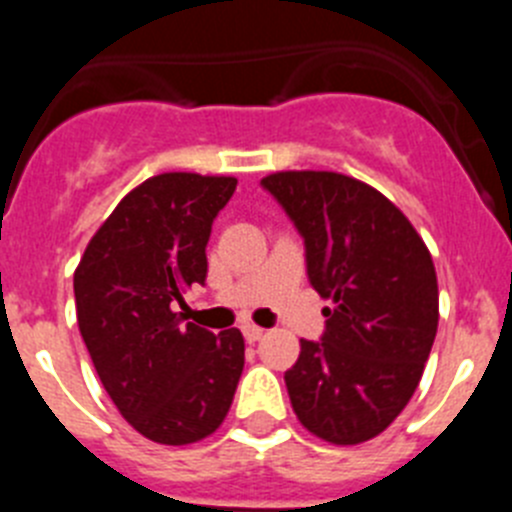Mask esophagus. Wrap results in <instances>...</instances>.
<instances>
[{"instance_id":"esophagus-1","label":"esophagus","mask_w":512,"mask_h":512,"mask_svg":"<svg viewBox=\"0 0 512 512\" xmlns=\"http://www.w3.org/2000/svg\"><path fill=\"white\" fill-rule=\"evenodd\" d=\"M241 330H243V338H246L248 343L261 341V336H264V328H259V325H253V323H246Z\"/></svg>"}]
</instances>
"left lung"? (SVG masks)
I'll use <instances>...</instances> for the list:
<instances>
[{
	"instance_id": "left-lung-1",
	"label": "left lung",
	"mask_w": 512,
	"mask_h": 512,
	"mask_svg": "<svg viewBox=\"0 0 512 512\" xmlns=\"http://www.w3.org/2000/svg\"><path fill=\"white\" fill-rule=\"evenodd\" d=\"M305 238L307 277L325 307L323 341H300L284 374L312 436L356 446L405 410L438 330L431 251L400 207L338 171L261 179Z\"/></svg>"
}]
</instances>
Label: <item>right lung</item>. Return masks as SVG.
Masks as SVG:
<instances>
[{
	"mask_svg": "<svg viewBox=\"0 0 512 512\" xmlns=\"http://www.w3.org/2000/svg\"><path fill=\"white\" fill-rule=\"evenodd\" d=\"M235 176L166 171L130 189L74 271L79 333L120 415L164 446L223 425L243 372L241 330L182 323L184 292L205 284L212 220Z\"/></svg>",
	"mask_w": 512,
	"mask_h": 512,
	"instance_id": "add662e5",
	"label": "right lung"
}]
</instances>
